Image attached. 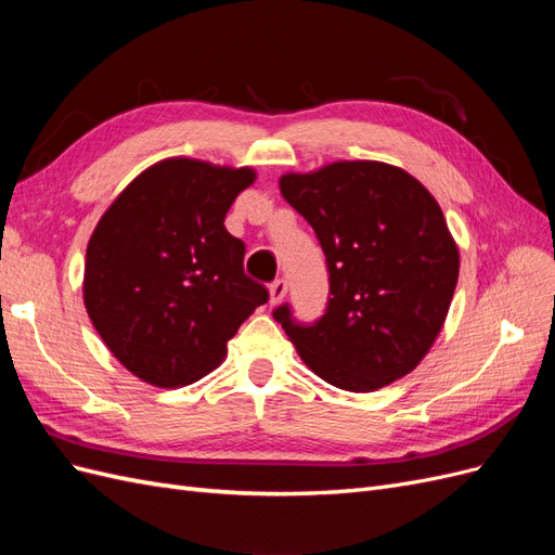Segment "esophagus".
<instances>
[{"label":"esophagus","mask_w":555,"mask_h":555,"mask_svg":"<svg viewBox=\"0 0 555 555\" xmlns=\"http://www.w3.org/2000/svg\"><path fill=\"white\" fill-rule=\"evenodd\" d=\"M268 292H271V304L278 306V304H282L284 296H287V282H284V280H275V282L271 284V289H268Z\"/></svg>","instance_id":"obj_1"}]
</instances>
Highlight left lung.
I'll return each instance as SVG.
<instances>
[{
	"label": "left lung",
	"instance_id": "8db88e82",
	"mask_svg": "<svg viewBox=\"0 0 555 555\" xmlns=\"http://www.w3.org/2000/svg\"><path fill=\"white\" fill-rule=\"evenodd\" d=\"M280 192L326 255L331 298L312 326L273 317L324 382L367 393L412 373L438 338L459 282V245L435 196L398 166L357 159L284 173Z\"/></svg>",
	"mask_w": 555,
	"mask_h": 555
}]
</instances>
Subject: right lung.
I'll return each instance as SVG.
<instances>
[{"instance_id": "1", "label": "right lung", "mask_w": 555, "mask_h": 555, "mask_svg": "<svg viewBox=\"0 0 555 555\" xmlns=\"http://www.w3.org/2000/svg\"><path fill=\"white\" fill-rule=\"evenodd\" d=\"M255 180L249 166L169 157L133 178L96 222L82 300L131 375L162 389L201 379L268 300L243 271V241L224 227Z\"/></svg>"}]
</instances>
